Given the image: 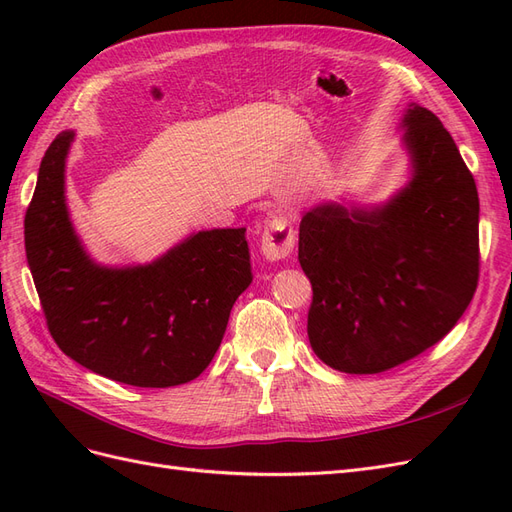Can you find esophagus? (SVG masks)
Returning a JSON list of instances; mask_svg holds the SVG:
<instances>
[{"label":"esophagus","mask_w":512,"mask_h":512,"mask_svg":"<svg viewBox=\"0 0 512 512\" xmlns=\"http://www.w3.org/2000/svg\"><path fill=\"white\" fill-rule=\"evenodd\" d=\"M294 228L288 218L284 215H271V218L265 222V228H262V237H260V252L267 260H284L290 256L292 247H294Z\"/></svg>","instance_id":"34e87169"}]
</instances>
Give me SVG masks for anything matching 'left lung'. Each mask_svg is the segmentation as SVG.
<instances>
[{"mask_svg":"<svg viewBox=\"0 0 512 512\" xmlns=\"http://www.w3.org/2000/svg\"><path fill=\"white\" fill-rule=\"evenodd\" d=\"M408 183L380 205L303 213L299 262L312 282L307 337L322 363L380 374L451 331L478 282V192L440 119H401Z\"/></svg>","mask_w":512,"mask_h":512,"instance_id":"8db88e82","label":"left lung"}]
</instances>
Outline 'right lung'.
Instances as JSON below:
<instances>
[{"mask_svg": "<svg viewBox=\"0 0 512 512\" xmlns=\"http://www.w3.org/2000/svg\"><path fill=\"white\" fill-rule=\"evenodd\" d=\"M72 141L74 130H66L46 149L25 215L27 265L55 344L130 386L168 389L198 378L252 284L245 228L198 230L147 265H100L66 203Z\"/></svg>", "mask_w": 512, "mask_h": 512, "instance_id": "obj_1", "label": "right lung"}]
</instances>
